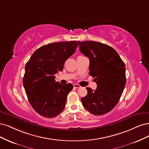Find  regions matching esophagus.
<instances>
[{
  "label": "esophagus",
  "instance_id": "34e87169",
  "mask_svg": "<svg viewBox=\"0 0 149 149\" xmlns=\"http://www.w3.org/2000/svg\"><path fill=\"white\" fill-rule=\"evenodd\" d=\"M74 87L75 88H80L81 87L78 84H74Z\"/></svg>",
  "mask_w": 149,
  "mask_h": 149
}]
</instances>
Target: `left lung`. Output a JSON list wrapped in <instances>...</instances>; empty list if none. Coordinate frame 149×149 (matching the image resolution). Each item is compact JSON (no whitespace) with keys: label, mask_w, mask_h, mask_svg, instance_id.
Listing matches in <instances>:
<instances>
[{"label":"left lung","mask_w":149,"mask_h":149,"mask_svg":"<svg viewBox=\"0 0 149 149\" xmlns=\"http://www.w3.org/2000/svg\"><path fill=\"white\" fill-rule=\"evenodd\" d=\"M80 52L90 60L89 75L95 77L97 88L87 87L81 98L84 107L94 115H102L116 107L126 85V68L113 47L99 42L78 41Z\"/></svg>","instance_id":"obj_1"}]
</instances>
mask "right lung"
I'll list each match as a JSON object with an SVG mask.
<instances>
[{"label": "right lung", "instance_id": "obj_1", "mask_svg": "<svg viewBox=\"0 0 149 149\" xmlns=\"http://www.w3.org/2000/svg\"><path fill=\"white\" fill-rule=\"evenodd\" d=\"M75 41L42 46L35 51L25 65L23 83L31 107L41 116L52 118L65 108L71 84L56 81L55 74L63 70L65 61L78 46Z\"/></svg>", "mask_w": 149, "mask_h": 149}]
</instances>
